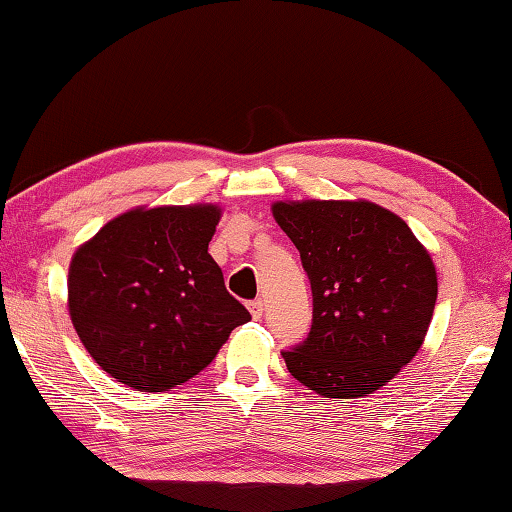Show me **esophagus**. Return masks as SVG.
Here are the masks:
<instances>
[{
    "instance_id": "esophagus-1",
    "label": "esophagus",
    "mask_w": 512,
    "mask_h": 512,
    "mask_svg": "<svg viewBox=\"0 0 512 512\" xmlns=\"http://www.w3.org/2000/svg\"><path fill=\"white\" fill-rule=\"evenodd\" d=\"M249 312H251V317L254 319H261L263 317V301L261 299H256V301H249Z\"/></svg>"
}]
</instances>
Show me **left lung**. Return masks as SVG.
Here are the masks:
<instances>
[{
  "label": "left lung",
  "instance_id": "1",
  "mask_svg": "<svg viewBox=\"0 0 512 512\" xmlns=\"http://www.w3.org/2000/svg\"><path fill=\"white\" fill-rule=\"evenodd\" d=\"M312 288V328L283 351L292 378L324 398H362L396 378L425 342L438 279L396 213L357 200L276 202Z\"/></svg>",
  "mask_w": 512,
  "mask_h": 512
}]
</instances>
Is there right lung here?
<instances>
[{
	"mask_svg": "<svg viewBox=\"0 0 512 512\" xmlns=\"http://www.w3.org/2000/svg\"><path fill=\"white\" fill-rule=\"evenodd\" d=\"M215 204L132 209L76 249L69 317L94 362L137 391L204 371L249 312L209 254Z\"/></svg>",
	"mask_w": 512,
	"mask_h": 512,
	"instance_id": "1",
	"label": "right lung"
}]
</instances>
